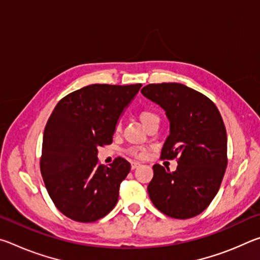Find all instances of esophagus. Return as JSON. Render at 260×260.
Returning a JSON list of instances; mask_svg holds the SVG:
<instances>
[{
	"instance_id": "34e87169",
	"label": "esophagus",
	"mask_w": 260,
	"mask_h": 260,
	"mask_svg": "<svg viewBox=\"0 0 260 260\" xmlns=\"http://www.w3.org/2000/svg\"><path fill=\"white\" fill-rule=\"evenodd\" d=\"M141 164L139 161H132V170H135V169H138V167L140 166Z\"/></svg>"
}]
</instances>
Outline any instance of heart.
Returning <instances> with one entry per match:
<instances>
[{"label": "heart", "instance_id": "obj_1", "mask_svg": "<svg viewBox=\"0 0 260 260\" xmlns=\"http://www.w3.org/2000/svg\"><path fill=\"white\" fill-rule=\"evenodd\" d=\"M139 119L142 124L147 127L150 126L151 124L156 121H159V118H158L157 114L151 111V110H142V111L139 112ZM120 129V124L117 125V131ZM129 153L133 155L134 157H139V158H143L146 156V150L143 148H131L129 149Z\"/></svg>", "mask_w": 260, "mask_h": 260}]
</instances>
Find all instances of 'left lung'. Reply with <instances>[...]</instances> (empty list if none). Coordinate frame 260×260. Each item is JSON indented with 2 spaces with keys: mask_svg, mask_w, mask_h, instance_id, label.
I'll use <instances>...</instances> for the list:
<instances>
[{
  "mask_svg": "<svg viewBox=\"0 0 260 260\" xmlns=\"http://www.w3.org/2000/svg\"><path fill=\"white\" fill-rule=\"evenodd\" d=\"M141 93L164 110L170 135L161 158H178L174 172L155 164L148 193L156 208L175 219H188L208 208L227 167V133L210 99L182 83H151Z\"/></svg>",
  "mask_w": 260,
  "mask_h": 260,
  "instance_id": "1",
  "label": "left lung"
}]
</instances>
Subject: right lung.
I'll use <instances>...</instances> for the list:
<instances>
[{
	"instance_id": "obj_1",
	"label": "right lung",
	"mask_w": 260,
	"mask_h": 260,
	"mask_svg": "<svg viewBox=\"0 0 260 260\" xmlns=\"http://www.w3.org/2000/svg\"><path fill=\"white\" fill-rule=\"evenodd\" d=\"M129 86L89 85L61 99L43 133L41 174L50 199L68 218L93 222L116 206L131 164H99V147L112 143L118 120L139 93Z\"/></svg>"
}]
</instances>
